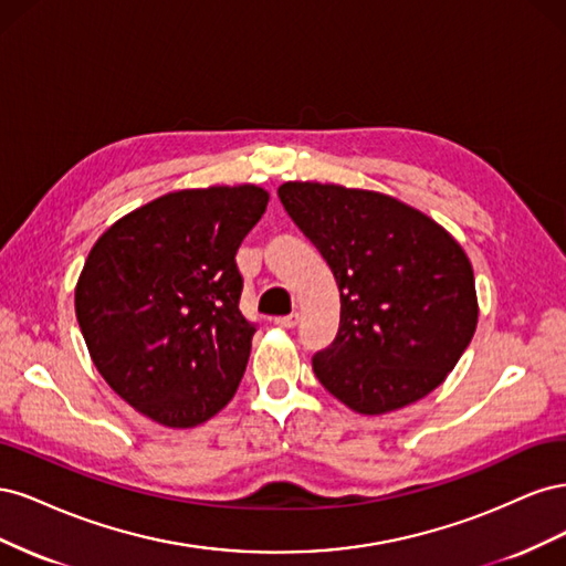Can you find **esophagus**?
Here are the masks:
<instances>
[{"label": "esophagus", "mask_w": 566, "mask_h": 566, "mask_svg": "<svg viewBox=\"0 0 566 566\" xmlns=\"http://www.w3.org/2000/svg\"><path fill=\"white\" fill-rule=\"evenodd\" d=\"M279 325V328H295V325L300 323V314H290V316H279L276 321H273Z\"/></svg>", "instance_id": "1"}]
</instances>
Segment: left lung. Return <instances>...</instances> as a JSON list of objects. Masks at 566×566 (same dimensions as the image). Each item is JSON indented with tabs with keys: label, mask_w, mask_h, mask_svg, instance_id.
Returning <instances> with one entry per match:
<instances>
[{
	"label": "left lung",
	"mask_w": 566,
	"mask_h": 566,
	"mask_svg": "<svg viewBox=\"0 0 566 566\" xmlns=\"http://www.w3.org/2000/svg\"><path fill=\"white\" fill-rule=\"evenodd\" d=\"M279 198L339 287V331L314 356L318 382L364 416L437 389L479 316L472 264L455 238L410 205L364 188L285 181Z\"/></svg>",
	"instance_id": "8db88e82"
}]
</instances>
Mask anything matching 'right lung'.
<instances>
[{"mask_svg":"<svg viewBox=\"0 0 566 566\" xmlns=\"http://www.w3.org/2000/svg\"><path fill=\"white\" fill-rule=\"evenodd\" d=\"M254 184L186 188L117 219L94 243L75 314L96 370L165 427H196L241 385L254 323L235 252L262 219Z\"/></svg>","mask_w":566,"mask_h":566,"instance_id":"1","label":"right lung"}]
</instances>
